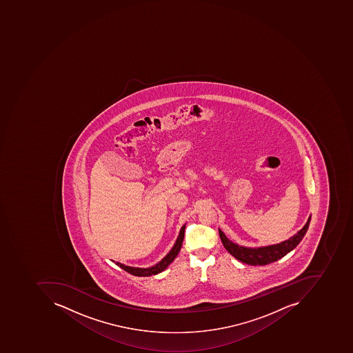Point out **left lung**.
<instances>
[{"label":"left lung","mask_w":353,"mask_h":353,"mask_svg":"<svg viewBox=\"0 0 353 353\" xmlns=\"http://www.w3.org/2000/svg\"><path fill=\"white\" fill-rule=\"evenodd\" d=\"M310 221H311V216L307 219L303 228L298 231L293 236H290L288 240L283 241L279 244L270 245V246H240L229 240L221 229H219V233L223 247L235 259H238L241 262L246 263L249 265H266V264L276 262L279 259L283 258L285 254L292 252L301 242L304 235L307 233V228H309Z\"/></svg>","instance_id":"8db88e82"}]
</instances>
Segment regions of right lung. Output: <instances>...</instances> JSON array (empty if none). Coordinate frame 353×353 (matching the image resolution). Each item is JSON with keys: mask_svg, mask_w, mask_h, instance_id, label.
I'll use <instances>...</instances> for the list:
<instances>
[{"mask_svg": "<svg viewBox=\"0 0 353 353\" xmlns=\"http://www.w3.org/2000/svg\"><path fill=\"white\" fill-rule=\"evenodd\" d=\"M185 223L180 229L179 235H178L177 240H176L173 248L171 249V252H168L160 262L154 264V266H150V268H132V266L124 265V264L120 262H114V261H112V262H114L117 265L120 266L125 272H130V274H134V276H152V274H159V272H163L165 268H168V266L173 262L174 259L179 254L182 242H183V238H185Z\"/></svg>", "mask_w": 353, "mask_h": 353, "instance_id": "add662e5", "label": "right lung"}]
</instances>
